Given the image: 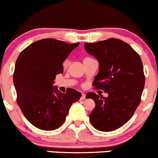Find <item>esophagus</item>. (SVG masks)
I'll list each match as a JSON object with an SVG mask.
<instances>
[{
    "instance_id": "34e87169",
    "label": "esophagus",
    "mask_w": 158,
    "mask_h": 158,
    "mask_svg": "<svg viewBox=\"0 0 158 158\" xmlns=\"http://www.w3.org/2000/svg\"><path fill=\"white\" fill-rule=\"evenodd\" d=\"M85 99V94L82 93V96H81V99H82V100H83V99Z\"/></svg>"
}]
</instances>
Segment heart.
I'll return each instance as SVG.
<instances>
[{
	"instance_id": "obj_1",
	"label": "heart",
	"mask_w": 158,
	"mask_h": 158,
	"mask_svg": "<svg viewBox=\"0 0 158 158\" xmlns=\"http://www.w3.org/2000/svg\"><path fill=\"white\" fill-rule=\"evenodd\" d=\"M90 59V58H85V59ZM69 60H66V61H65V62H64V63H63V67L64 68H67V67H68V65H69Z\"/></svg>"
}]
</instances>
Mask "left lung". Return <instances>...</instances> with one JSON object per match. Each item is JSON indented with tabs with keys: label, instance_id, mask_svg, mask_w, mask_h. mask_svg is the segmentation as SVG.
Instances as JSON below:
<instances>
[{
	"label": "left lung",
	"instance_id": "left-lung-1",
	"mask_svg": "<svg viewBox=\"0 0 158 158\" xmlns=\"http://www.w3.org/2000/svg\"><path fill=\"white\" fill-rule=\"evenodd\" d=\"M84 45L99 62L93 86L108 93L107 97L87 93L85 98L96 104L89 120L98 131H114L132 117L141 100L145 84L141 59L131 45L117 38Z\"/></svg>",
	"mask_w": 158,
	"mask_h": 158
}]
</instances>
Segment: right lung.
<instances>
[{
    "mask_svg": "<svg viewBox=\"0 0 158 158\" xmlns=\"http://www.w3.org/2000/svg\"><path fill=\"white\" fill-rule=\"evenodd\" d=\"M79 45L45 38L31 44L18 56L13 76L17 102L35 127L58 129L72 104L80 99L81 93L74 89L62 93L52 85L56 75L63 73L65 59Z\"/></svg>",
    "mask_w": 158,
    "mask_h": 158,
    "instance_id": "right-lung-1",
    "label": "right lung"
}]
</instances>
